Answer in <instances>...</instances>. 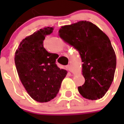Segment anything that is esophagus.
<instances>
[{"instance_id": "obj_1", "label": "esophagus", "mask_w": 124, "mask_h": 124, "mask_svg": "<svg viewBox=\"0 0 124 124\" xmlns=\"http://www.w3.org/2000/svg\"><path fill=\"white\" fill-rule=\"evenodd\" d=\"M66 68L67 70H68L69 71H71V66H70V64L66 66Z\"/></svg>"}]
</instances>
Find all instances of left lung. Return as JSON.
Masks as SVG:
<instances>
[{
    "mask_svg": "<svg viewBox=\"0 0 124 124\" xmlns=\"http://www.w3.org/2000/svg\"><path fill=\"white\" fill-rule=\"evenodd\" d=\"M59 35L79 52L85 83L79 93L89 100L102 98L113 81L116 56L109 37L93 23L80 21L61 27Z\"/></svg>",
    "mask_w": 124,
    "mask_h": 124,
    "instance_id": "left-lung-1",
    "label": "left lung"
}]
</instances>
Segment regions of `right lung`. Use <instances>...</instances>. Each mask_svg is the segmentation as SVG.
<instances>
[{"instance_id": "add662e5", "label": "right lung", "mask_w": 124, "mask_h": 124, "mask_svg": "<svg viewBox=\"0 0 124 124\" xmlns=\"http://www.w3.org/2000/svg\"><path fill=\"white\" fill-rule=\"evenodd\" d=\"M53 27L40 29L26 37L15 52V63L22 83L31 98L46 102L56 96L66 70L56 64L58 55L49 53L43 46L45 37L52 33Z\"/></svg>"}]
</instances>
